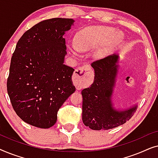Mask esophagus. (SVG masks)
Wrapping results in <instances>:
<instances>
[{
    "instance_id": "34e87169",
    "label": "esophagus",
    "mask_w": 158,
    "mask_h": 158,
    "mask_svg": "<svg viewBox=\"0 0 158 158\" xmlns=\"http://www.w3.org/2000/svg\"><path fill=\"white\" fill-rule=\"evenodd\" d=\"M92 73V69L89 65H83L77 68L74 72V77L77 85H83L87 81L88 76Z\"/></svg>"
}]
</instances>
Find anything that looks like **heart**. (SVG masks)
<instances>
[{"mask_svg": "<svg viewBox=\"0 0 158 158\" xmlns=\"http://www.w3.org/2000/svg\"><path fill=\"white\" fill-rule=\"evenodd\" d=\"M114 34V30L106 27H90L81 31L76 37V47H72L71 50L74 54L81 51L96 49L106 42ZM112 38V37H111ZM121 38V34L116 33L109 40L108 44L111 45Z\"/></svg>", "mask_w": 158, "mask_h": 158, "instance_id": "b5f03b06", "label": "heart"}]
</instances>
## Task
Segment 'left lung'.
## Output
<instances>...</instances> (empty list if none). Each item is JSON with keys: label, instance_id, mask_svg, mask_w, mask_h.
<instances>
[{"label": "left lung", "instance_id": "obj_1", "mask_svg": "<svg viewBox=\"0 0 158 158\" xmlns=\"http://www.w3.org/2000/svg\"><path fill=\"white\" fill-rule=\"evenodd\" d=\"M118 55L114 54L93 62L94 81L81 92L82 119L86 127L94 130H108L124 124L137 110V105L122 111L114 108L111 96L118 73Z\"/></svg>", "mask_w": 158, "mask_h": 158}]
</instances>
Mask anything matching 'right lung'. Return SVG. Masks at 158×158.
Instances as JSON below:
<instances>
[{
  "instance_id": "right-lung-1",
  "label": "right lung",
  "mask_w": 158,
  "mask_h": 158,
  "mask_svg": "<svg viewBox=\"0 0 158 158\" xmlns=\"http://www.w3.org/2000/svg\"><path fill=\"white\" fill-rule=\"evenodd\" d=\"M74 21L62 18L42 21L17 42L10 60L8 94L17 115L34 127H52L58 110L75 90V70L64 64L63 38Z\"/></svg>"
}]
</instances>
